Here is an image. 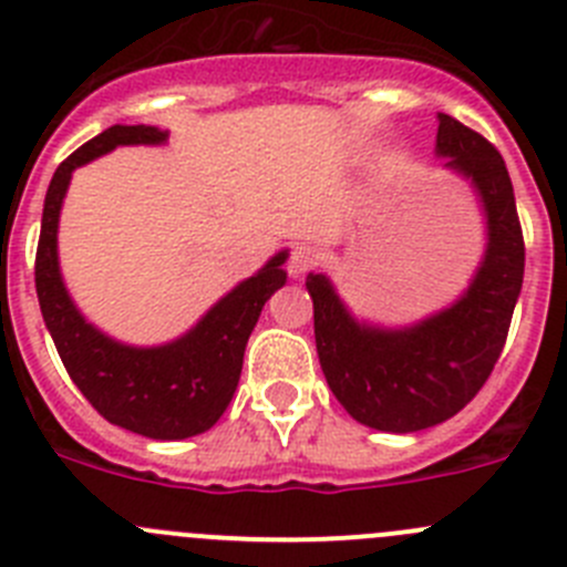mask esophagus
<instances>
[{
	"label": "esophagus",
	"instance_id": "esophagus-1",
	"mask_svg": "<svg viewBox=\"0 0 567 567\" xmlns=\"http://www.w3.org/2000/svg\"><path fill=\"white\" fill-rule=\"evenodd\" d=\"M319 259H321L319 246H313V243H296L293 251H290L288 268L293 277H301V274H308L310 268L319 266Z\"/></svg>",
	"mask_w": 567,
	"mask_h": 567
}]
</instances>
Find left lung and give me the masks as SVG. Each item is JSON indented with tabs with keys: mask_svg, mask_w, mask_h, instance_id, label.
Wrapping results in <instances>:
<instances>
[{
	"mask_svg": "<svg viewBox=\"0 0 567 567\" xmlns=\"http://www.w3.org/2000/svg\"><path fill=\"white\" fill-rule=\"evenodd\" d=\"M436 156L478 193L486 251L451 308L409 327H378L349 313L324 274H308L319 363L338 403L374 431L414 433L456 416L492 374L523 288L520 220L501 153L439 114Z\"/></svg>",
	"mask_w": 567,
	"mask_h": 567,
	"instance_id": "obj_1",
	"label": "left lung"
}]
</instances>
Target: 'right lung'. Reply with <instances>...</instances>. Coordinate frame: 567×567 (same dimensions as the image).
<instances>
[{
	"instance_id": "right-lung-1",
	"label": "right lung",
	"mask_w": 567,
	"mask_h": 567,
	"mask_svg": "<svg viewBox=\"0 0 567 567\" xmlns=\"http://www.w3.org/2000/svg\"><path fill=\"white\" fill-rule=\"evenodd\" d=\"M167 131L153 125H111L58 164L44 198L35 293L72 383L100 416L147 439L176 442L209 431L235 396L248 336L262 305L288 279L279 251L243 279L182 338L162 347H131L89 324L75 308L58 268V218L72 173L120 145H162Z\"/></svg>"
}]
</instances>
